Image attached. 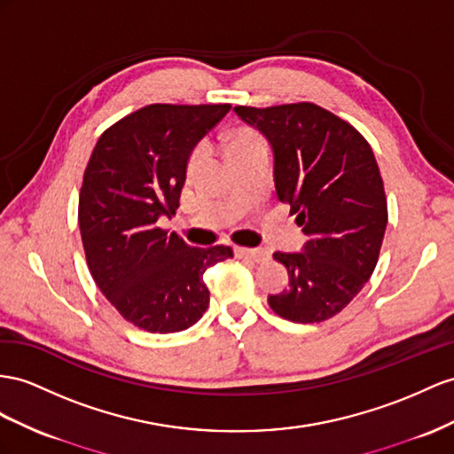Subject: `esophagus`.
<instances>
[{
    "mask_svg": "<svg viewBox=\"0 0 454 454\" xmlns=\"http://www.w3.org/2000/svg\"><path fill=\"white\" fill-rule=\"evenodd\" d=\"M238 257L241 259H253L254 262L269 261V251L266 249H251V247H236L234 249Z\"/></svg>",
    "mask_w": 454,
    "mask_h": 454,
    "instance_id": "1",
    "label": "esophagus"
}]
</instances>
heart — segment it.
Instances as JSON below:
<instances>
[{
	"mask_svg": "<svg viewBox=\"0 0 454 454\" xmlns=\"http://www.w3.org/2000/svg\"><path fill=\"white\" fill-rule=\"evenodd\" d=\"M254 144H262V139L259 136L257 130H253V128L249 126H239V128H234V130L226 134V149H228V155H234L238 153V151L246 149L249 145H254ZM205 157V149L201 145H197L192 153H190V159H188V170H195L197 167L201 165V160Z\"/></svg>",
	"mask_w": 454,
	"mask_h": 454,
	"instance_id": "heart-1",
	"label": "heart"
}]
</instances>
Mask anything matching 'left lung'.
I'll list each match as a JSON object with an SVG mask.
<instances>
[{"mask_svg": "<svg viewBox=\"0 0 454 454\" xmlns=\"http://www.w3.org/2000/svg\"><path fill=\"white\" fill-rule=\"evenodd\" d=\"M234 111L269 137L278 200L307 236L303 253H274L289 287L269 305L297 324L328 320L356 297L380 259L387 200L374 151L353 124L310 101Z\"/></svg>", "mask_w": 454, "mask_h": 454, "instance_id": "8db88e82", "label": "left lung"}]
</instances>
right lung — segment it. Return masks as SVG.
Listing matches in <instances>:
<instances>
[{
    "label": "right lung",
    "mask_w": 454,
    "mask_h": 454,
    "mask_svg": "<svg viewBox=\"0 0 454 454\" xmlns=\"http://www.w3.org/2000/svg\"><path fill=\"white\" fill-rule=\"evenodd\" d=\"M230 103H153L111 124L84 170L78 224L91 278L121 317L151 333L190 328L208 307L207 269L228 246L190 247L159 226L180 207L195 144Z\"/></svg>",
    "instance_id": "add662e5"
}]
</instances>
